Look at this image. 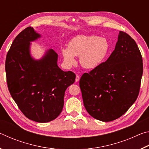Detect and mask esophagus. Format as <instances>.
<instances>
[{
  "label": "esophagus",
  "instance_id": "esophagus-1",
  "mask_svg": "<svg viewBox=\"0 0 149 149\" xmlns=\"http://www.w3.org/2000/svg\"><path fill=\"white\" fill-rule=\"evenodd\" d=\"M80 79V77L78 75H76V77H75V82H78Z\"/></svg>",
  "mask_w": 149,
  "mask_h": 149
}]
</instances>
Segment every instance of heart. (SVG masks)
<instances>
[{
    "mask_svg": "<svg viewBox=\"0 0 149 149\" xmlns=\"http://www.w3.org/2000/svg\"><path fill=\"white\" fill-rule=\"evenodd\" d=\"M109 50L107 39L97 35H77L70 40L68 48H63L62 54L65 65L71 67L76 63L75 56H79L81 65L94 69L104 60Z\"/></svg>",
    "mask_w": 149,
    "mask_h": 149,
    "instance_id": "1",
    "label": "heart"
}]
</instances>
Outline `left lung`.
<instances>
[{
    "mask_svg": "<svg viewBox=\"0 0 149 149\" xmlns=\"http://www.w3.org/2000/svg\"><path fill=\"white\" fill-rule=\"evenodd\" d=\"M143 72L137 43L120 31L115 49L79 80L85 108L95 119L110 122L122 116L137 100Z\"/></svg>",
    "mask_w": 149,
    "mask_h": 149,
    "instance_id": "8db88e82",
    "label": "left lung"
}]
</instances>
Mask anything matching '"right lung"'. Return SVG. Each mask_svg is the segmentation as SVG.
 I'll return each instance as SVG.
<instances>
[{
	"mask_svg": "<svg viewBox=\"0 0 149 149\" xmlns=\"http://www.w3.org/2000/svg\"><path fill=\"white\" fill-rule=\"evenodd\" d=\"M40 37L31 27L19 33L7 53L5 70L10 93L19 110L29 119L45 123L61 113L65 91L75 74L58 66V54L52 49L40 60L31 57L30 42Z\"/></svg>",
	"mask_w": 149,
	"mask_h": 149,
	"instance_id": "1",
	"label": "right lung"
}]
</instances>
